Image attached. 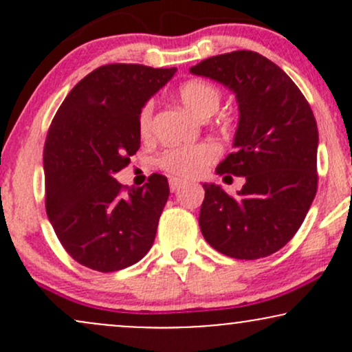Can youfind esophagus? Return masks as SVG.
Instances as JSON below:
<instances>
[{
	"label": "esophagus",
	"mask_w": 352,
	"mask_h": 352,
	"mask_svg": "<svg viewBox=\"0 0 352 352\" xmlns=\"http://www.w3.org/2000/svg\"><path fill=\"white\" fill-rule=\"evenodd\" d=\"M168 185H170V190L172 192H177V190H179L182 185H184V180H180V179H170V182H168Z\"/></svg>",
	"instance_id": "obj_1"
}]
</instances>
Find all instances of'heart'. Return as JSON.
<instances>
[{"instance_id":"heart-1","label":"heart","mask_w":352,"mask_h":352,"mask_svg":"<svg viewBox=\"0 0 352 352\" xmlns=\"http://www.w3.org/2000/svg\"><path fill=\"white\" fill-rule=\"evenodd\" d=\"M182 104L197 117H210L220 106V91L205 80H188L179 89ZM152 129V104H145L139 116V131L147 135ZM218 157V148L213 144L204 142L195 145H182L165 151L157 164L165 172L177 177H195L204 172L208 164Z\"/></svg>"}]
</instances>
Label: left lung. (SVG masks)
<instances>
[{"mask_svg": "<svg viewBox=\"0 0 352 352\" xmlns=\"http://www.w3.org/2000/svg\"><path fill=\"white\" fill-rule=\"evenodd\" d=\"M190 72L235 94V152L218 164L217 173L245 177L236 197L204 184L201 235L236 260L270 256L294 236L316 195L319 135L313 111L289 76L258 52L213 56Z\"/></svg>", "mask_w": 352, "mask_h": 352, "instance_id": "8db88e82", "label": "left lung"}]
</instances>
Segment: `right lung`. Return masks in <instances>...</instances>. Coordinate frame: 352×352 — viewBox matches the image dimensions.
<instances>
[{
  "instance_id": "right-lung-1",
  "label": "right lung",
  "mask_w": 352,
  "mask_h": 352,
  "mask_svg": "<svg viewBox=\"0 0 352 352\" xmlns=\"http://www.w3.org/2000/svg\"><path fill=\"white\" fill-rule=\"evenodd\" d=\"M177 67L107 64L79 80L47 131L43 164L46 213L80 265L111 273L137 263L155 240L168 199L167 177L127 190L116 173L140 147L139 116Z\"/></svg>"
}]
</instances>
